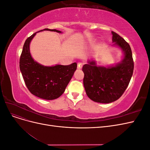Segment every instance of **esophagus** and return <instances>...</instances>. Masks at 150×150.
I'll return each mask as SVG.
<instances>
[{
    "mask_svg": "<svg viewBox=\"0 0 150 150\" xmlns=\"http://www.w3.org/2000/svg\"><path fill=\"white\" fill-rule=\"evenodd\" d=\"M83 64L82 62H78V69H81L83 67Z\"/></svg>",
    "mask_w": 150,
    "mask_h": 150,
    "instance_id": "1",
    "label": "esophagus"
}]
</instances>
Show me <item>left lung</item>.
<instances>
[{
	"label": "left lung",
	"instance_id": "left-lung-1",
	"mask_svg": "<svg viewBox=\"0 0 150 150\" xmlns=\"http://www.w3.org/2000/svg\"><path fill=\"white\" fill-rule=\"evenodd\" d=\"M113 46L121 49L123 57L115 65L100 66L94 60L83 67V84L87 96L94 102L110 103L118 99L128 87L134 69L132 52L129 44L115 32Z\"/></svg>",
	"mask_w": 150,
	"mask_h": 150
}]
</instances>
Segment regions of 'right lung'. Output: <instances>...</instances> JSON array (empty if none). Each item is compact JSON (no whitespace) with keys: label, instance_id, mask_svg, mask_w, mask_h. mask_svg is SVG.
Instances as JSON below:
<instances>
[{"label":"right lung","instance_id":"obj_1","mask_svg":"<svg viewBox=\"0 0 150 150\" xmlns=\"http://www.w3.org/2000/svg\"><path fill=\"white\" fill-rule=\"evenodd\" d=\"M61 33L56 29H45ZM26 39L20 57L19 67L24 82L29 91L34 96L46 100L60 97L73 76L77 68L76 62L70 65L56 64L45 66L34 61L30 52V43L36 33Z\"/></svg>","mask_w":150,"mask_h":150}]
</instances>
